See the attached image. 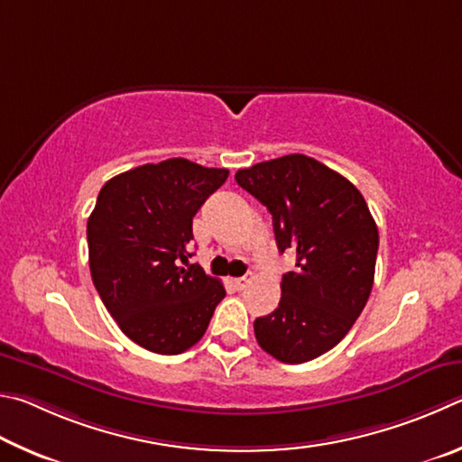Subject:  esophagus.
Segmentation results:
<instances>
[{"label": "esophagus", "instance_id": "esophagus-1", "mask_svg": "<svg viewBox=\"0 0 462 462\" xmlns=\"http://www.w3.org/2000/svg\"><path fill=\"white\" fill-rule=\"evenodd\" d=\"M249 284H252V276H244V278L233 280V286H236L237 290H245Z\"/></svg>", "mask_w": 462, "mask_h": 462}]
</instances>
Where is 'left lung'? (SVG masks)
I'll use <instances>...</instances> for the list:
<instances>
[{
  "label": "left lung",
  "mask_w": 462,
  "mask_h": 462,
  "mask_svg": "<svg viewBox=\"0 0 462 462\" xmlns=\"http://www.w3.org/2000/svg\"><path fill=\"white\" fill-rule=\"evenodd\" d=\"M236 180L268 207L280 252L296 254L278 309L254 322L257 343L290 365L317 359L343 341L374 288L379 233L367 202L304 153L237 170Z\"/></svg>",
  "instance_id": "left-lung-1"
}]
</instances>
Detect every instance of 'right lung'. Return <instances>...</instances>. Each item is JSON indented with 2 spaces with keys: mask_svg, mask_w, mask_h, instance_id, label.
<instances>
[{
  "mask_svg": "<svg viewBox=\"0 0 462 462\" xmlns=\"http://www.w3.org/2000/svg\"><path fill=\"white\" fill-rule=\"evenodd\" d=\"M229 170L186 158L113 176L87 221L88 268L105 309L143 349L178 355L197 345L225 288L189 263L192 217Z\"/></svg>",
  "mask_w": 462,
  "mask_h": 462,
  "instance_id": "1",
  "label": "right lung"
}]
</instances>
